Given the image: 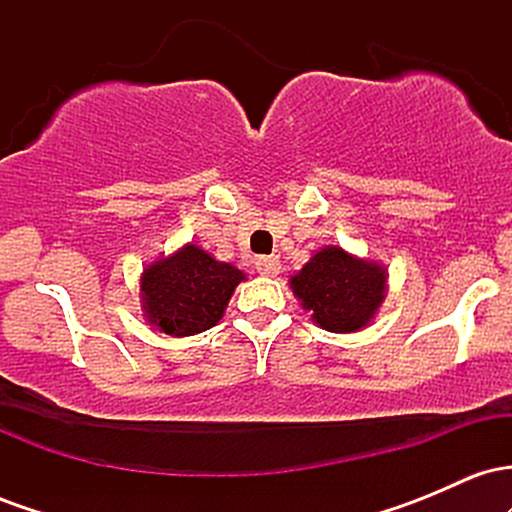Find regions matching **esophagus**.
Here are the masks:
<instances>
[{"instance_id":"obj_1","label":"esophagus","mask_w":512,"mask_h":512,"mask_svg":"<svg viewBox=\"0 0 512 512\" xmlns=\"http://www.w3.org/2000/svg\"><path fill=\"white\" fill-rule=\"evenodd\" d=\"M255 269L262 276H276L281 272V262L279 257H260V260H255Z\"/></svg>"}]
</instances>
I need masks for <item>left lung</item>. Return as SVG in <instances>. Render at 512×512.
I'll list each match as a JSON object with an SVG mask.
<instances>
[{
  "label": "left lung",
  "instance_id": "1",
  "mask_svg": "<svg viewBox=\"0 0 512 512\" xmlns=\"http://www.w3.org/2000/svg\"><path fill=\"white\" fill-rule=\"evenodd\" d=\"M289 286L320 330L349 334L378 315L387 296V269L342 245H325L291 276Z\"/></svg>",
  "mask_w": 512,
  "mask_h": 512
}]
</instances>
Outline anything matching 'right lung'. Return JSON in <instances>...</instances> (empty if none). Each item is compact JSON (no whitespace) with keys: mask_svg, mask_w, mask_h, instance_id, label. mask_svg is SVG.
Instances as JSON below:
<instances>
[{"mask_svg":"<svg viewBox=\"0 0 512 512\" xmlns=\"http://www.w3.org/2000/svg\"><path fill=\"white\" fill-rule=\"evenodd\" d=\"M245 272L219 262L207 250L187 243L146 264L139 279L142 315L151 327L170 337H192L211 330L226 313Z\"/></svg>","mask_w":512,"mask_h":512,"instance_id":"obj_1","label":"right lung"}]
</instances>
